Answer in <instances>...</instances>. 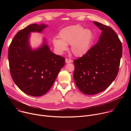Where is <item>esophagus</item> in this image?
<instances>
[{"mask_svg": "<svg viewBox=\"0 0 131 131\" xmlns=\"http://www.w3.org/2000/svg\"><path fill=\"white\" fill-rule=\"evenodd\" d=\"M65 62H66V63H71V62H72V61H71V60L69 59L66 58V59H65Z\"/></svg>", "mask_w": 131, "mask_h": 131, "instance_id": "esophagus-1", "label": "esophagus"}]
</instances>
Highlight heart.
Listing matches in <instances>:
<instances>
[{
    "label": "heart",
    "instance_id": "1",
    "mask_svg": "<svg viewBox=\"0 0 131 131\" xmlns=\"http://www.w3.org/2000/svg\"><path fill=\"white\" fill-rule=\"evenodd\" d=\"M59 39L53 41L54 47L58 52L63 53L67 49V45H71L70 50L76 57H81L90 49L94 41V35L89 29L80 24L69 26L62 29L59 34Z\"/></svg>",
    "mask_w": 131,
    "mask_h": 131
}]
</instances>
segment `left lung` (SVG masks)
Instances as JSON below:
<instances>
[{
	"label": "left lung",
	"instance_id": "left-lung-1",
	"mask_svg": "<svg viewBox=\"0 0 131 131\" xmlns=\"http://www.w3.org/2000/svg\"><path fill=\"white\" fill-rule=\"evenodd\" d=\"M102 32L98 42L73 61V78L79 90L94 95L106 90L116 79L122 55V43L110 27L94 22Z\"/></svg>",
	"mask_w": 131,
	"mask_h": 131
}]
</instances>
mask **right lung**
<instances>
[{"instance_id": "right-lung-1", "label": "right lung", "mask_w": 131, "mask_h": 131, "mask_svg": "<svg viewBox=\"0 0 131 131\" xmlns=\"http://www.w3.org/2000/svg\"><path fill=\"white\" fill-rule=\"evenodd\" d=\"M47 25L30 24L18 31L9 47L8 60L11 77L15 84L26 94L40 96L50 89L65 58L52 53L45 42L32 50L29 46L31 32H41Z\"/></svg>"}]
</instances>
